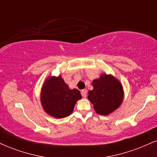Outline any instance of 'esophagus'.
Returning a JSON list of instances; mask_svg holds the SVG:
<instances>
[{
    "instance_id": "obj_1",
    "label": "esophagus",
    "mask_w": 157,
    "mask_h": 157,
    "mask_svg": "<svg viewBox=\"0 0 157 157\" xmlns=\"http://www.w3.org/2000/svg\"><path fill=\"white\" fill-rule=\"evenodd\" d=\"M81 94H82V96L83 97H86V96H87V90H82V91H81Z\"/></svg>"
}]
</instances>
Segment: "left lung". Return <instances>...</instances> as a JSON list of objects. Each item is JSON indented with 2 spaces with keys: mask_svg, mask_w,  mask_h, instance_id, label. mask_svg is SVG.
<instances>
[{
  "mask_svg": "<svg viewBox=\"0 0 157 157\" xmlns=\"http://www.w3.org/2000/svg\"><path fill=\"white\" fill-rule=\"evenodd\" d=\"M92 86L93 90L89 91L88 99L97 113L109 115L121 105L124 98L123 87L113 75L102 74L100 78L92 81Z\"/></svg>",
  "mask_w": 157,
  "mask_h": 157,
  "instance_id": "8db88e82",
  "label": "left lung"
}]
</instances>
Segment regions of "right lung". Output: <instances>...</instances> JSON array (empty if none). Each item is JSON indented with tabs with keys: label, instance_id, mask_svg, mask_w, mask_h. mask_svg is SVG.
Masks as SVG:
<instances>
[{
	"label": "right lung",
	"instance_id": "add662e5",
	"mask_svg": "<svg viewBox=\"0 0 157 157\" xmlns=\"http://www.w3.org/2000/svg\"><path fill=\"white\" fill-rule=\"evenodd\" d=\"M81 98L80 91L70 89L60 75L58 77H48L41 88L40 102L43 109L55 118L69 116L77 100Z\"/></svg>",
	"mask_w": 157,
	"mask_h": 157
}]
</instances>
